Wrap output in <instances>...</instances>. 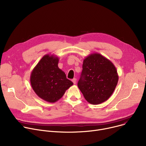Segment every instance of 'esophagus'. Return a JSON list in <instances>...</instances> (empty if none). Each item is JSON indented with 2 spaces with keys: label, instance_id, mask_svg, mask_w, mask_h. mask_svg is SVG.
<instances>
[{
  "label": "esophagus",
  "instance_id": "1",
  "mask_svg": "<svg viewBox=\"0 0 146 146\" xmlns=\"http://www.w3.org/2000/svg\"><path fill=\"white\" fill-rule=\"evenodd\" d=\"M76 80H76V78H74V79H73L72 80V81L73 82V83L74 84H76Z\"/></svg>",
  "mask_w": 146,
  "mask_h": 146
}]
</instances>
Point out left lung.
Wrapping results in <instances>:
<instances>
[{"label":"left lung","mask_w":146,"mask_h":146,"mask_svg":"<svg viewBox=\"0 0 146 146\" xmlns=\"http://www.w3.org/2000/svg\"><path fill=\"white\" fill-rule=\"evenodd\" d=\"M78 86L90 104H100L110 98L118 82L116 67L99 53L90 54L83 60Z\"/></svg>","instance_id":"left-lung-1"}]
</instances>
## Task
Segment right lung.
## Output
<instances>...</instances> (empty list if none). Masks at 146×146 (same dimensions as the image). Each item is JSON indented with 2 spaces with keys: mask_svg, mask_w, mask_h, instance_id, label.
<instances>
[{
  "mask_svg": "<svg viewBox=\"0 0 146 146\" xmlns=\"http://www.w3.org/2000/svg\"><path fill=\"white\" fill-rule=\"evenodd\" d=\"M59 58L53 54L44 56L34 68L30 76L35 93L43 100L56 102L73 83L58 67Z\"/></svg>",
  "mask_w": 146,
  "mask_h": 146,
  "instance_id": "add662e5",
  "label": "right lung"
}]
</instances>
